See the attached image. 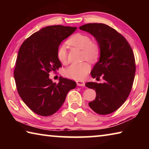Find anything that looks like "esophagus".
<instances>
[{"instance_id":"1","label":"esophagus","mask_w":149,"mask_h":149,"mask_svg":"<svg viewBox=\"0 0 149 149\" xmlns=\"http://www.w3.org/2000/svg\"><path fill=\"white\" fill-rule=\"evenodd\" d=\"M76 84L78 86H85V82L84 81L77 80V81H76Z\"/></svg>"}]
</instances>
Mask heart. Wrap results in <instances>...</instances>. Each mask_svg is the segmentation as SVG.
Masks as SVG:
<instances>
[{"instance_id":"heart-1","label":"heart","mask_w":149,"mask_h":149,"mask_svg":"<svg viewBox=\"0 0 149 149\" xmlns=\"http://www.w3.org/2000/svg\"><path fill=\"white\" fill-rule=\"evenodd\" d=\"M67 43L70 46L81 49L83 58L89 61L97 60L100 53L99 43L96 41H93L91 37L87 34L77 33L70 37L67 41ZM56 56L60 62L65 63L67 62L68 52L65 45H62L58 47ZM89 70L90 65L87 62L72 64L64 69V75L70 79L81 80L86 77Z\"/></svg>"}]
</instances>
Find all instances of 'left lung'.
I'll return each mask as SVG.
<instances>
[{"label": "left lung", "instance_id": "1", "mask_svg": "<svg viewBox=\"0 0 149 149\" xmlns=\"http://www.w3.org/2000/svg\"><path fill=\"white\" fill-rule=\"evenodd\" d=\"M97 39L100 48L99 62L91 75L97 80L102 77V84L86 83L97 96L89 106L96 113L109 114L118 110L132 91L136 70L134 53L122 34L104 24H87L79 27Z\"/></svg>", "mask_w": 149, "mask_h": 149}]
</instances>
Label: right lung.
I'll return each instance as SVG.
<instances>
[{"label":"right lung","mask_w":149,"mask_h":149,"mask_svg":"<svg viewBox=\"0 0 149 149\" xmlns=\"http://www.w3.org/2000/svg\"><path fill=\"white\" fill-rule=\"evenodd\" d=\"M77 27L60 25L43 27L34 33L20 47L14 77L17 93L33 112L42 116L56 112L68 93L76 83L60 77L58 84L49 79V73L62 67L56 56L58 47Z\"/></svg>","instance_id":"add662e5"}]
</instances>
